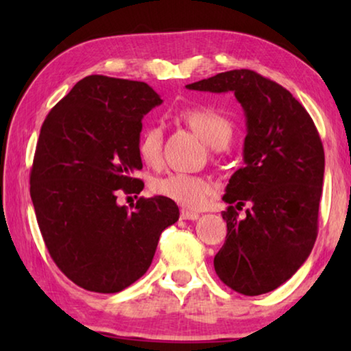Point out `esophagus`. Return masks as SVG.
Segmentation results:
<instances>
[{"instance_id":"34e87169","label":"esophagus","mask_w":351,"mask_h":351,"mask_svg":"<svg viewBox=\"0 0 351 351\" xmlns=\"http://www.w3.org/2000/svg\"><path fill=\"white\" fill-rule=\"evenodd\" d=\"M198 213L197 212H192V210H187V209H182L181 210V218L182 219H198Z\"/></svg>"}]
</instances>
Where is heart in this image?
Instances as JSON below:
<instances>
[{
	"instance_id": "heart-1",
	"label": "heart",
	"mask_w": 351,
	"mask_h": 351,
	"mask_svg": "<svg viewBox=\"0 0 351 351\" xmlns=\"http://www.w3.org/2000/svg\"><path fill=\"white\" fill-rule=\"evenodd\" d=\"M182 121L198 134V138L215 150H221L232 136V125L223 114L206 106H193L181 112ZM162 128L159 125L148 127L142 133L138 152L142 161L150 167H158L162 159ZM153 192L169 198L189 209L203 207L213 193L209 180L197 175L170 173L158 178L153 182Z\"/></svg>"
}]
</instances>
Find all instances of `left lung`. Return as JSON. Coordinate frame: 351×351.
I'll return each instance as SVG.
<instances>
[{
    "label": "left lung",
    "instance_id": "1",
    "mask_svg": "<svg viewBox=\"0 0 351 351\" xmlns=\"http://www.w3.org/2000/svg\"><path fill=\"white\" fill-rule=\"evenodd\" d=\"M187 90L234 93L246 116L245 165L230 176L228 223L213 266L245 295L274 291L305 263L317 237L325 154L317 128L288 90L251 69L190 83ZM253 207L238 217L245 201Z\"/></svg>",
    "mask_w": 351,
    "mask_h": 351
}]
</instances>
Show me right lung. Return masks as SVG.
<instances>
[{
	"instance_id": "obj_1",
	"label": "right lung",
	"mask_w": 351,
	"mask_h": 351,
	"mask_svg": "<svg viewBox=\"0 0 351 351\" xmlns=\"http://www.w3.org/2000/svg\"><path fill=\"white\" fill-rule=\"evenodd\" d=\"M162 100L144 82L88 75L46 116L31 170L40 232L64 276L94 293H119L150 268L162 230L180 209L165 197L117 195L144 182L138 144L142 119Z\"/></svg>"
}]
</instances>
